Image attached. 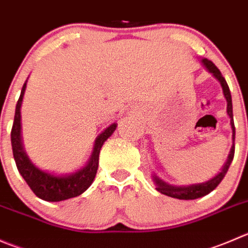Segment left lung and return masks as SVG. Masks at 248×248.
<instances>
[{
    "mask_svg": "<svg viewBox=\"0 0 248 248\" xmlns=\"http://www.w3.org/2000/svg\"><path fill=\"white\" fill-rule=\"evenodd\" d=\"M202 63L203 65L207 68V70L210 73L213 74L216 78L220 82L223 87V92H224V97L228 102V108H227V111L228 115L230 116L232 121V132H234V136H232V139L235 140V126H234V120H232V94H230V90H229V86H228L227 81L225 78H223L222 74H220L219 69L215 65V64L211 62V60L207 59H202ZM234 154H235V146H232V151H230V155L229 158H228L227 163L224 165V168H223L222 172L219 173L218 175H216L213 179L208 180L206 183H201V184H194V185H189V186H174V185H170L167 183L162 182L161 179H158L157 177H155V182L157 184V190L160 191L161 194H165V195L170 196V198H174V199H179V200H195V199L199 198H202V196L207 195L210 194L211 191L215 190L217 188L219 183L222 182L223 178L225 177L227 174L228 170L230 167V163H232V158H234Z\"/></svg>",
    "mask_w": 248,
    "mask_h": 248,
    "instance_id": "obj_1",
    "label": "left lung"
}]
</instances>
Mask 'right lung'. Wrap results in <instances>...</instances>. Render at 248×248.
<instances>
[{"instance_id":"obj_1","label":"right lung","mask_w":248,"mask_h":248,"mask_svg":"<svg viewBox=\"0 0 248 248\" xmlns=\"http://www.w3.org/2000/svg\"><path fill=\"white\" fill-rule=\"evenodd\" d=\"M26 83H24L21 88L20 97L16 107V115H14V122L11 131V141L12 150H13L14 161H16V168L19 173L23 175L25 182L30 186L37 198L42 199L45 201H63L68 199L76 198L81 195L83 191L88 189L97 174L98 163H99V153L100 148L104 144V141L112 134V132L116 128V124H111L108 127L102 134L97 138L94 145V151L91 157L90 162L86 167L80 170L78 172L73 173L70 175H64V177H55V175L46 173L43 170H38L37 167L30 162L26 154L24 153L23 146H21L20 139V105L23 100L24 92H25Z\"/></svg>"}]
</instances>
